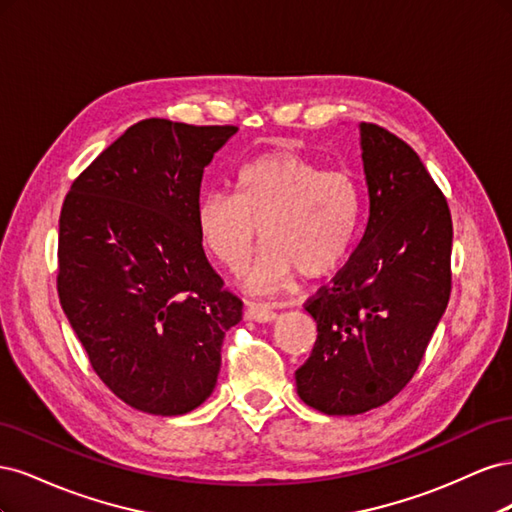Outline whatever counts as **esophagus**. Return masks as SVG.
I'll use <instances>...</instances> for the list:
<instances>
[{
  "label": "esophagus",
  "instance_id": "34e87169",
  "mask_svg": "<svg viewBox=\"0 0 512 512\" xmlns=\"http://www.w3.org/2000/svg\"><path fill=\"white\" fill-rule=\"evenodd\" d=\"M245 316L256 322H271L275 320V309L267 303H256V301H247L245 305Z\"/></svg>",
  "mask_w": 512,
  "mask_h": 512
}]
</instances>
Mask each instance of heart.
Instances as JSON below:
<instances>
[{
    "label": "heart",
    "instance_id": "1",
    "mask_svg": "<svg viewBox=\"0 0 512 512\" xmlns=\"http://www.w3.org/2000/svg\"><path fill=\"white\" fill-rule=\"evenodd\" d=\"M365 188L346 168H324L292 151H269L239 166L232 192L198 200L196 226L207 250L239 273L258 235L267 241L250 286L273 288L335 271L354 250L365 222Z\"/></svg>",
    "mask_w": 512,
    "mask_h": 512
}]
</instances>
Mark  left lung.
Wrapping results in <instances>:
<instances>
[{
	"label": "left lung",
	"mask_w": 512,
	"mask_h": 512,
	"mask_svg": "<svg viewBox=\"0 0 512 512\" xmlns=\"http://www.w3.org/2000/svg\"><path fill=\"white\" fill-rule=\"evenodd\" d=\"M369 188L365 235L305 309L318 337L297 369V391L324 414H363L416 374L451 297L453 220L416 151L361 123Z\"/></svg>",
	"instance_id": "obj_1"
}]
</instances>
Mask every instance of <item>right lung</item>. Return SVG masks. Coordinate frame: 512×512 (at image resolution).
Segmentation results:
<instances>
[{"mask_svg":"<svg viewBox=\"0 0 512 512\" xmlns=\"http://www.w3.org/2000/svg\"><path fill=\"white\" fill-rule=\"evenodd\" d=\"M237 126L143 119L74 179L59 215L57 294L98 378L160 416L211 395L243 301L196 226L203 170Z\"/></svg>","mask_w":512,"mask_h":512,"instance_id":"obj_1","label":"right lung"}]
</instances>
